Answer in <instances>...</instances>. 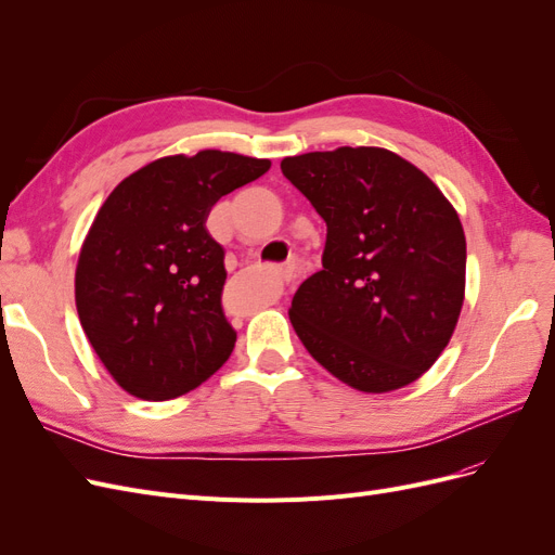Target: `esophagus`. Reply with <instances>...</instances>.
<instances>
[{
    "label": "esophagus",
    "instance_id": "obj_1",
    "mask_svg": "<svg viewBox=\"0 0 555 555\" xmlns=\"http://www.w3.org/2000/svg\"><path fill=\"white\" fill-rule=\"evenodd\" d=\"M280 278L284 282H292V278H294V263H287L284 268H280Z\"/></svg>",
    "mask_w": 555,
    "mask_h": 555
}]
</instances>
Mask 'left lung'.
<instances>
[{
	"instance_id": "1",
	"label": "left lung",
	"mask_w": 555,
	"mask_h": 555,
	"mask_svg": "<svg viewBox=\"0 0 555 555\" xmlns=\"http://www.w3.org/2000/svg\"><path fill=\"white\" fill-rule=\"evenodd\" d=\"M280 169L326 222L322 271L289 319L317 363L365 393L422 377L459 324L465 233L424 171L384 147L284 157Z\"/></svg>"
}]
</instances>
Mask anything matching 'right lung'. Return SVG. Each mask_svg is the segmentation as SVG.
<instances>
[{"mask_svg":"<svg viewBox=\"0 0 555 555\" xmlns=\"http://www.w3.org/2000/svg\"><path fill=\"white\" fill-rule=\"evenodd\" d=\"M271 162L222 150L171 155L125 178L99 208L76 266V308L96 357L131 396L171 400L236 345L222 310L224 249L206 220Z\"/></svg>","mask_w":555,"mask_h":555,"instance_id":"1","label":"right lung"}]
</instances>
